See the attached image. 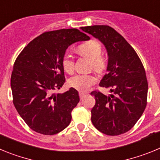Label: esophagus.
I'll return each mask as SVG.
<instances>
[{
	"label": "esophagus",
	"mask_w": 160,
	"mask_h": 160,
	"mask_svg": "<svg viewBox=\"0 0 160 160\" xmlns=\"http://www.w3.org/2000/svg\"><path fill=\"white\" fill-rule=\"evenodd\" d=\"M87 93H85V92H82V91H80V92H79V97H80V98H83L85 97V96L87 95Z\"/></svg>",
	"instance_id": "34e87169"
}]
</instances>
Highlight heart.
Instances as JSON below:
<instances>
[{
    "instance_id": "b5f03b06",
    "label": "heart",
    "mask_w": 160,
    "mask_h": 160,
    "mask_svg": "<svg viewBox=\"0 0 160 160\" xmlns=\"http://www.w3.org/2000/svg\"><path fill=\"white\" fill-rule=\"evenodd\" d=\"M78 50L82 55L89 58L91 61L90 66L97 73H103L107 67V62L105 58L102 56V48L98 41L90 39L88 42L79 45ZM74 58L70 53H66L62 58V67L68 73H72L74 70ZM97 78L93 74L90 73H78L70 79V87L76 90L86 91L94 85Z\"/></svg>"
}]
</instances>
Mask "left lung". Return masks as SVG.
Here are the masks:
<instances>
[{
  "label": "left lung",
  "mask_w": 160,
  "mask_h": 160,
  "mask_svg": "<svg viewBox=\"0 0 160 160\" xmlns=\"http://www.w3.org/2000/svg\"><path fill=\"white\" fill-rule=\"evenodd\" d=\"M82 30L98 38L106 46L108 73L99 86L114 93L110 96L98 90L90 93L95 98L91 122L105 135H122L135 125L148 103V84L143 65L132 46L111 26H86Z\"/></svg>",
  "instance_id": "obj_1"
}]
</instances>
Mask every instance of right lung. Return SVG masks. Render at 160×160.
I'll use <instances>...</instances> for the list:
<instances>
[{
	"mask_svg": "<svg viewBox=\"0 0 160 160\" xmlns=\"http://www.w3.org/2000/svg\"><path fill=\"white\" fill-rule=\"evenodd\" d=\"M90 38L77 29L45 32L31 41L17 58L11 75L14 107L32 131L52 135L70 124L79 102L73 88L55 94L65 82L62 58L66 49Z\"/></svg>",
	"mask_w": 160,
	"mask_h": 160,
	"instance_id": "1",
	"label": "right lung"
}]
</instances>
